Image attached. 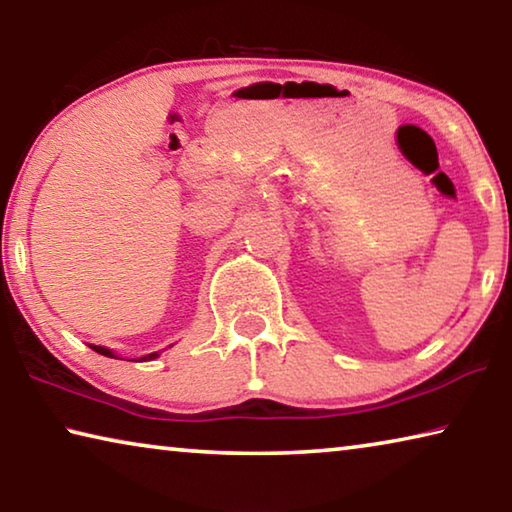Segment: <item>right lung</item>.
<instances>
[{"label": "right lung", "mask_w": 512, "mask_h": 512, "mask_svg": "<svg viewBox=\"0 0 512 512\" xmlns=\"http://www.w3.org/2000/svg\"><path fill=\"white\" fill-rule=\"evenodd\" d=\"M90 348L94 350V352H99V354H103V357H115V354H112L108 348H101V345H90ZM158 357V352H153V354H146V357H142V359H137V361H149V359H155Z\"/></svg>", "instance_id": "add662e5"}]
</instances>
